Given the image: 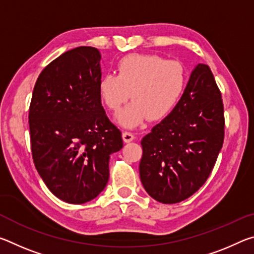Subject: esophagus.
<instances>
[{
  "label": "esophagus",
  "instance_id": "34e87169",
  "mask_svg": "<svg viewBox=\"0 0 254 254\" xmlns=\"http://www.w3.org/2000/svg\"><path fill=\"white\" fill-rule=\"evenodd\" d=\"M122 137H123L124 142L127 143V142H131V141H133V139H134V134H133V133H131V132L126 131V132H123Z\"/></svg>",
  "mask_w": 254,
  "mask_h": 254
}]
</instances>
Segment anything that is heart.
Here are the masks:
<instances>
[{"label": "heart", "instance_id": "obj_1", "mask_svg": "<svg viewBox=\"0 0 254 254\" xmlns=\"http://www.w3.org/2000/svg\"><path fill=\"white\" fill-rule=\"evenodd\" d=\"M188 74L183 63L161 56L131 54L117 64V75L109 72L98 81V93L107 109L117 112L128 97L133 101L117 117L124 127H135L148 118H168L182 101Z\"/></svg>", "mask_w": 254, "mask_h": 254}]
</instances>
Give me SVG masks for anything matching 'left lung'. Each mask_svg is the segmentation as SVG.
Instances as JSON below:
<instances>
[{
  "mask_svg": "<svg viewBox=\"0 0 254 254\" xmlns=\"http://www.w3.org/2000/svg\"><path fill=\"white\" fill-rule=\"evenodd\" d=\"M223 140L221 92L210 68L198 64L176 110L141 140L139 171L145 191L162 204L190 197L209 177Z\"/></svg>",
  "mask_w": 254,
  "mask_h": 254,
  "instance_id": "1",
  "label": "left lung"
}]
</instances>
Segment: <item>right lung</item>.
Here are the masks:
<instances>
[{
  "instance_id": "right-lung-1",
  "label": "right lung",
  "mask_w": 254,
  "mask_h": 254,
  "mask_svg": "<svg viewBox=\"0 0 254 254\" xmlns=\"http://www.w3.org/2000/svg\"><path fill=\"white\" fill-rule=\"evenodd\" d=\"M100 62L93 47L66 51L41 71L30 104L34 166L49 190L69 204L104 190L111 154L123 147L101 103Z\"/></svg>"
}]
</instances>
